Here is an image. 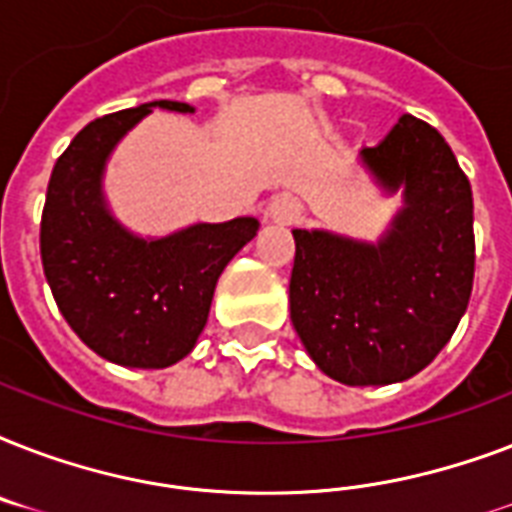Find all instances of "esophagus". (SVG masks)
Returning <instances> with one entry per match:
<instances>
[{
  "label": "esophagus",
  "instance_id": "obj_1",
  "mask_svg": "<svg viewBox=\"0 0 512 512\" xmlns=\"http://www.w3.org/2000/svg\"><path fill=\"white\" fill-rule=\"evenodd\" d=\"M303 215V207H300V201L295 196H276L271 201V207H268V220L276 225H295Z\"/></svg>",
  "mask_w": 512,
  "mask_h": 512
}]
</instances>
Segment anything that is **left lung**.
<instances>
[{
  "mask_svg": "<svg viewBox=\"0 0 512 512\" xmlns=\"http://www.w3.org/2000/svg\"><path fill=\"white\" fill-rule=\"evenodd\" d=\"M358 159L404 207L377 244L292 231L289 313L308 356L345 385H390L422 372L468 308L473 191L446 140L404 114Z\"/></svg>",
  "mask_w": 512,
  "mask_h": 512,
  "instance_id": "left-lung-1",
  "label": "left lung"
}]
</instances>
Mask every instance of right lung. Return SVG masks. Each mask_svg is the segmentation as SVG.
<instances>
[{
	"mask_svg": "<svg viewBox=\"0 0 512 512\" xmlns=\"http://www.w3.org/2000/svg\"><path fill=\"white\" fill-rule=\"evenodd\" d=\"M151 108L193 114L188 103L154 100L87 124L52 167L39 231L44 276L68 327L132 369H164L191 353L220 273L260 228L236 217L140 239L108 212V156Z\"/></svg>",
	"mask_w": 512,
	"mask_h": 512,
	"instance_id": "right-lung-1",
	"label": "right lung"
}]
</instances>
